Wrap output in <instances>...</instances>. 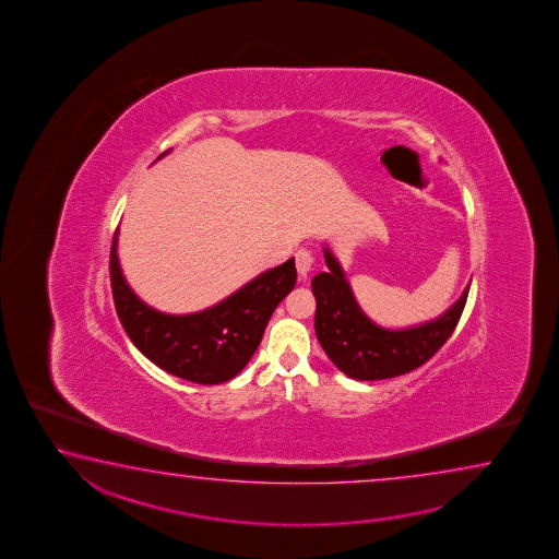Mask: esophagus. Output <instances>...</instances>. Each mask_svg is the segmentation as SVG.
<instances>
[{
    "label": "esophagus",
    "mask_w": 559,
    "mask_h": 559,
    "mask_svg": "<svg viewBox=\"0 0 559 559\" xmlns=\"http://www.w3.org/2000/svg\"><path fill=\"white\" fill-rule=\"evenodd\" d=\"M295 265H297V274H299V277L307 280V277L317 270V260H314V255H312V252H309V250H299V252L295 254Z\"/></svg>",
    "instance_id": "34e87169"
}]
</instances>
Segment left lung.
Listing matches in <instances>:
<instances>
[{"instance_id": "left-lung-1", "label": "left lung", "mask_w": 559, "mask_h": 559, "mask_svg": "<svg viewBox=\"0 0 559 559\" xmlns=\"http://www.w3.org/2000/svg\"><path fill=\"white\" fill-rule=\"evenodd\" d=\"M329 270L312 277L317 299L314 332L322 350L348 378L360 381L397 378L420 368L452 336L464 312L469 285L444 314L411 329H383L361 311L342 265L324 247Z\"/></svg>"}]
</instances>
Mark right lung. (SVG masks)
Masks as SVG:
<instances>
[{
	"mask_svg": "<svg viewBox=\"0 0 559 559\" xmlns=\"http://www.w3.org/2000/svg\"><path fill=\"white\" fill-rule=\"evenodd\" d=\"M117 237L119 228L111 242L109 274L124 332L152 364L201 385L225 383L245 369L272 312L297 282L295 260L289 258L205 311L168 314L141 301L127 284L117 258Z\"/></svg>",
	"mask_w": 559,
	"mask_h": 559,
	"instance_id": "right-lung-1",
	"label": "right lung"
}]
</instances>
